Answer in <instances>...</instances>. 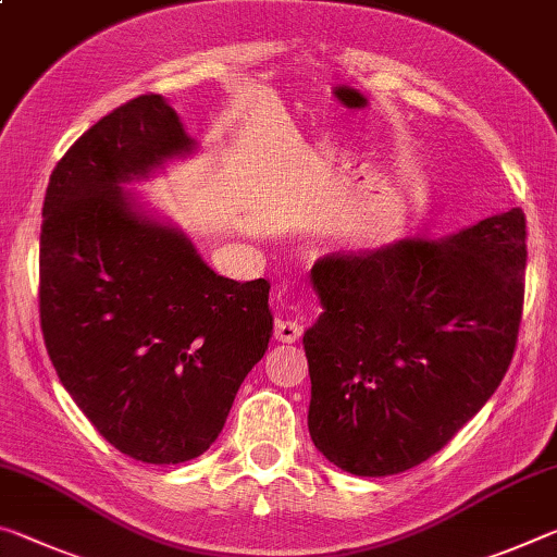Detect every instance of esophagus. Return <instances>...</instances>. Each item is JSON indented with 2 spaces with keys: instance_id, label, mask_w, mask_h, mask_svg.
<instances>
[{
  "instance_id": "34e87169",
  "label": "esophagus",
  "mask_w": 557,
  "mask_h": 557,
  "mask_svg": "<svg viewBox=\"0 0 557 557\" xmlns=\"http://www.w3.org/2000/svg\"><path fill=\"white\" fill-rule=\"evenodd\" d=\"M302 332H305V326L299 320H289V317L285 320V317H282V320L275 322V337L280 342H297L299 337H302Z\"/></svg>"
}]
</instances>
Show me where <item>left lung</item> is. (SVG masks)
Returning <instances> with one entry per match:
<instances>
[{
	"mask_svg": "<svg viewBox=\"0 0 557 557\" xmlns=\"http://www.w3.org/2000/svg\"><path fill=\"white\" fill-rule=\"evenodd\" d=\"M525 258V215L510 208L441 240L314 264L307 426L326 461L372 479L409 471L481 411L513 359Z\"/></svg>",
	"mask_w": 557,
	"mask_h": 557,
	"instance_id": "obj_1",
	"label": "left lung"
}]
</instances>
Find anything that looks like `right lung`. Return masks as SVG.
Here are the masks:
<instances>
[{"label":"right lung","instance_id":"right-lung-1","mask_svg":"<svg viewBox=\"0 0 557 557\" xmlns=\"http://www.w3.org/2000/svg\"><path fill=\"white\" fill-rule=\"evenodd\" d=\"M196 151L163 96H138L69 148L41 208L49 359L96 431L144 463L206 454L272 337L270 282L218 275L126 190Z\"/></svg>","mask_w":557,"mask_h":557}]
</instances>
